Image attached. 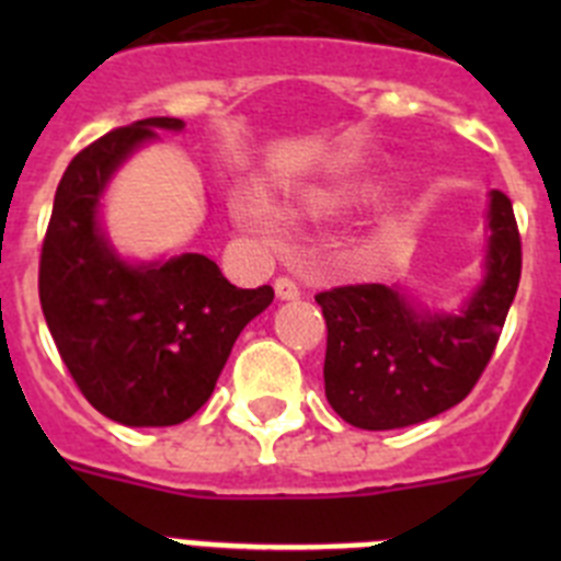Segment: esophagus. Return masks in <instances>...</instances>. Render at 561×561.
<instances>
[{"label": "esophagus", "mask_w": 561, "mask_h": 561, "mask_svg": "<svg viewBox=\"0 0 561 561\" xmlns=\"http://www.w3.org/2000/svg\"><path fill=\"white\" fill-rule=\"evenodd\" d=\"M275 295L280 297V300H297V297H300V289H297V284L291 277H277Z\"/></svg>", "instance_id": "obj_1"}]
</instances>
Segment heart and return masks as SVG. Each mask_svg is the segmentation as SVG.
Listing matches in <instances>:
<instances>
[{"mask_svg": "<svg viewBox=\"0 0 561 561\" xmlns=\"http://www.w3.org/2000/svg\"><path fill=\"white\" fill-rule=\"evenodd\" d=\"M368 196V191H329V193H314L309 196V202H304V213H311V216H331V213L342 210V207H351L356 202H362ZM232 213L236 219L252 232H272V216L255 196L250 193H238L232 199Z\"/></svg>", "mask_w": 561, "mask_h": 561, "instance_id": "heart-1", "label": "heart"}]
</instances>
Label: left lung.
<instances>
[{"mask_svg": "<svg viewBox=\"0 0 561 561\" xmlns=\"http://www.w3.org/2000/svg\"><path fill=\"white\" fill-rule=\"evenodd\" d=\"M523 244L512 199L492 191L485 277L458 314L419 311L399 289L354 284L320 291L325 399L359 430H399L472 393L517 295Z\"/></svg>", "mask_w": 561, "mask_h": 561, "instance_id": "1", "label": "left lung"}]
</instances>
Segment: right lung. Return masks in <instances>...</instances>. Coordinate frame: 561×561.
I'll return each mask as SVG.
<instances>
[{"mask_svg": "<svg viewBox=\"0 0 561 561\" xmlns=\"http://www.w3.org/2000/svg\"><path fill=\"white\" fill-rule=\"evenodd\" d=\"M157 128L146 117L76 153L58 182L38 261V297L56 348L83 399L126 427H171L210 399L227 356L272 286L238 289L216 261L182 252L128 264L103 236L98 205L112 173Z\"/></svg>", "mask_w": 561, "mask_h": 561, "instance_id": "add662e5", "label": "right lung"}]
</instances>
